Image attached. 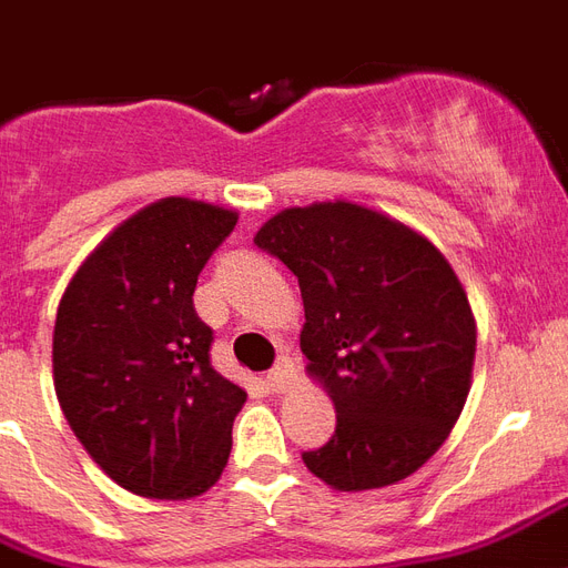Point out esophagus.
Here are the masks:
<instances>
[{
	"label": "esophagus",
	"instance_id": "esophagus-1",
	"mask_svg": "<svg viewBox=\"0 0 568 568\" xmlns=\"http://www.w3.org/2000/svg\"><path fill=\"white\" fill-rule=\"evenodd\" d=\"M293 381H296V371H293V362L287 356L266 374V386L272 392H287L293 386Z\"/></svg>",
	"mask_w": 568,
	"mask_h": 568
}]
</instances>
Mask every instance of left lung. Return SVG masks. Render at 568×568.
<instances>
[{
    "label": "left lung",
    "mask_w": 568,
    "mask_h": 568,
    "mask_svg": "<svg viewBox=\"0 0 568 568\" xmlns=\"http://www.w3.org/2000/svg\"><path fill=\"white\" fill-rule=\"evenodd\" d=\"M257 248L300 278L308 374L335 434L302 462L335 491L407 479L449 437L476 359V320L434 242L349 200L281 209Z\"/></svg>",
    "instance_id": "8db88e82"
}]
</instances>
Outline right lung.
Masks as SVG:
<instances>
[{
    "label": "right lung",
    "mask_w": 568,
    "mask_h": 568,
    "mask_svg": "<svg viewBox=\"0 0 568 568\" xmlns=\"http://www.w3.org/2000/svg\"><path fill=\"white\" fill-rule=\"evenodd\" d=\"M236 221L203 200H155L83 260L59 300V407L92 462L149 500L200 497L227 467L248 395L212 368L194 287Z\"/></svg>",
    "instance_id": "add662e5"
}]
</instances>
